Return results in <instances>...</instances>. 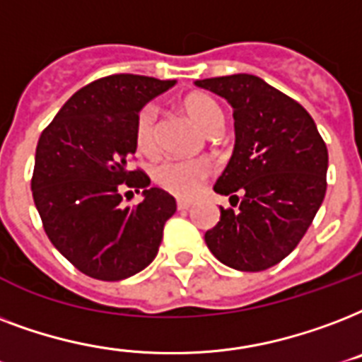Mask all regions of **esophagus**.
<instances>
[{
	"mask_svg": "<svg viewBox=\"0 0 362 362\" xmlns=\"http://www.w3.org/2000/svg\"><path fill=\"white\" fill-rule=\"evenodd\" d=\"M190 206H192V202H190V200H177L179 211H185V209H189Z\"/></svg>",
	"mask_w": 362,
	"mask_h": 362,
	"instance_id": "obj_1",
	"label": "esophagus"
}]
</instances>
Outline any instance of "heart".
Here are the masks:
<instances>
[{
	"instance_id": "b5f03b06",
	"label": "heart",
	"mask_w": 362,
	"mask_h": 362,
	"mask_svg": "<svg viewBox=\"0 0 362 362\" xmlns=\"http://www.w3.org/2000/svg\"><path fill=\"white\" fill-rule=\"evenodd\" d=\"M183 107L190 119L202 130L211 134L223 124V111L219 103L207 94H189L183 100ZM134 137L137 149L149 155L156 149V109L145 105L139 109L134 124ZM209 175V164L206 160H164L153 170V179L160 189L179 198H192L202 189Z\"/></svg>"
}]
</instances>
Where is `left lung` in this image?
Segmentation results:
<instances>
[{
  "label": "left lung",
  "mask_w": 362,
  "mask_h": 362,
  "mask_svg": "<svg viewBox=\"0 0 362 362\" xmlns=\"http://www.w3.org/2000/svg\"><path fill=\"white\" fill-rule=\"evenodd\" d=\"M196 86L230 103L236 130L232 158L213 190L240 207H221L207 247L234 270H266L298 245L323 204L327 145L306 109L260 77L226 75Z\"/></svg>",
  "instance_id": "1"
}]
</instances>
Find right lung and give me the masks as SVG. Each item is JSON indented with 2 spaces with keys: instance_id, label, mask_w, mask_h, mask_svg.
Listing matches in <instances>:
<instances>
[{
  "instance_id": "1",
  "label": "right lung",
  "mask_w": 362,
  "mask_h": 362,
  "mask_svg": "<svg viewBox=\"0 0 362 362\" xmlns=\"http://www.w3.org/2000/svg\"><path fill=\"white\" fill-rule=\"evenodd\" d=\"M173 85L145 75L102 77L75 92L39 137L32 192L43 228L94 279L120 281L147 268L177 209L172 194L128 164L139 109ZM124 188H145L144 200L122 208Z\"/></svg>"
}]
</instances>
